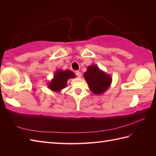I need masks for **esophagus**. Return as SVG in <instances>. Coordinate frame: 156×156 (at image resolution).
<instances>
[{
  "label": "esophagus",
  "mask_w": 156,
  "mask_h": 156,
  "mask_svg": "<svg viewBox=\"0 0 156 156\" xmlns=\"http://www.w3.org/2000/svg\"><path fill=\"white\" fill-rule=\"evenodd\" d=\"M75 74H76V76H77V77H78V78H80V77H81L82 74H81L80 72L76 71V72H75Z\"/></svg>",
  "instance_id": "esophagus-1"
}]
</instances>
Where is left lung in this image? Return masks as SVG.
Segmentation results:
<instances>
[{
    "label": "left lung",
    "instance_id": "left-lung-1",
    "mask_svg": "<svg viewBox=\"0 0 156 156\" xmlns=\"http://www.w3.org/2000/svg\"><path fill=\"white\" fill-rule=\"evenodd\" d=\"M89 88L94 94H99L107 90L111 83V77L101 71L97 66H90L84 74Z\"/></svg>",
    "mask_w": 156,
    "mask_h": 156
}]
</instances>
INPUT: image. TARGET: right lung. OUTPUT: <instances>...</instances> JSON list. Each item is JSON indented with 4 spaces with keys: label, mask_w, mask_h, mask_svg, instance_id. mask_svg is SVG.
I'll return each instance as SVG.
<instances>
[{
    "label": "right lung",
    "mask_w": 156,
    "mask_h": 156,
    "mask_svg": "<svg viewBox=\"0 0 156 156\" xmlns=\"http://www.w3.org/2000/svg\"><path fill=\"white\" fill-rule=\"evenodd\" d=\"M75 75L72 71L59 70L55 72L54 79L49 84V88L51 90L58 92L60 91L66 87V83L69 78H74Z\"/></svg>",
    "instance_id": "add662e5"
}]
</instances>
